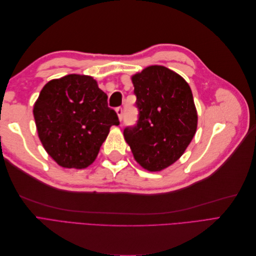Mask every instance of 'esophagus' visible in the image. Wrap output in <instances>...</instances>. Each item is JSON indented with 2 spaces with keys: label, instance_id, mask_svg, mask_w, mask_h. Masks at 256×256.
I'll list each match as a JSON object with an SVG mask.
<instances>
[{
  "label": "esophagus",
  "instance_id": "34e87169",
  "mask_svg": "<svg viewBox=\"0 0 256 256\" xmlns=\"http://www.w3.org/2000/svg\"><path fill=\"white\" fill-rule=\"evenodd\" d=\"M115 111H116V113H118V115L120 120H122V106L116 108Z\"/></svg>",
  "mask_w": 256,
  "mask_h": 256
}]
</instances>
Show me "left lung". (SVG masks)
Listing matches in <instances>:
<instances>
[{
  "mask_svg": "<svg viewBox=\"0 0 256 256\" xmlns=\"http://www.w3.org/2000/svg\"><path fill=\"white\" fill-rule=\"evenodd\" d=\"M138 118L124 129L136 162L152 172L178 160L196 134L198 113L189 84L164 66L132 76Z\"/></svg>",
  "mask_w": 256,
  "mask_h": 256,
  "instance_id": "left-lung-1",
  "label": "left lung"
}]
</instances>
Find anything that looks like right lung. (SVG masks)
Returning <instances> with one entry per match:
<instances>
[{
    "label": "right lung",
    "mask_w": 256,
    "mask_h": 256,
    "mask_svg": "<svg viewBox=\"0 0 256 256\" xmlns=\"http://www.w3.org/2000/svg\"><path fill=\"white\" fill-rule=\"evenodd\" d=\"M38 136L50 156L64 168L92 164L110 127L120 125L108 96L88 76L67 74L44 85L34 104Z\"/></svg>",
    "instance_id": "add662e5"
}]
</instances>
